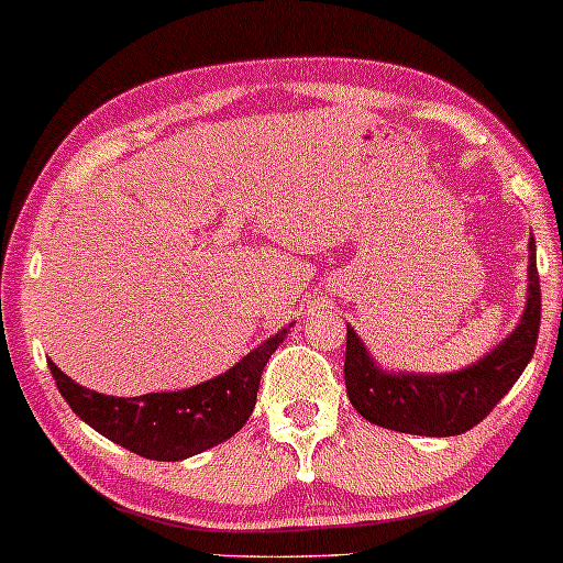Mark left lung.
<instances>
[{"label":"left lung","mask_w":563,"mask_h":563,"mask_svg":"<svg viewBox=\"0 0 563 563\" xmlns=\"http://www.w3.org/2000/svg\"><path fill=\"white\" fill-rule=\"evenodd\" d=\"M528 302L518 328L476 364L451 374L384 372L361 343L345 335V389L351 405L374 426L410 435H461L495 410L533 358L541 328V282L536 241L528 243Z\"/></svg>","instance_id":"1"}]
</instances>
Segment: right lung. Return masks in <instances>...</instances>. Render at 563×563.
<instances>
[{"label": "right lung", "mask_w": 563, "mask_h": 563, "mask_svg": "<svg viewBox=\"0 0 563 563\" xmlns=\"http://www.w3.org/2000/svg\"><path fill=\"white\" fill-rule=\"evenodd\" d=\"M289 328H282L225 374L181 391L110 397L76 384L51 361L60 397L112 443L153 461H181L233 438L256 407L258 382Z\"/></svg>", "instance_id": "right-lung-1"}]
</instances>
